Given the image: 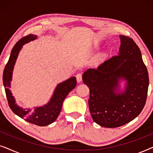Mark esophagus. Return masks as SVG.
Wrapping results in <instances>:
<instances>
[{"mask_svg":"<svg viewBox=\"0 0 153 153\" xmlns=\"http://www.w3.org/2000/svg\"><path fill=\"white\" fill-rule=\"evenodd\" d=\"M76 81L78 83H80L81 81H82V75H81V73H78V74H76Z\"/></svg>","mask_w":153,"mask_h":153,"instance_id":"1","label":"esophagus"}]
</instances>
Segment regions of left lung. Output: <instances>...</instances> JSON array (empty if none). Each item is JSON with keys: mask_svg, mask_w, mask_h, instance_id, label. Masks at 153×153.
<instances>
[{"mask_svg": "<svg viewBox=\"0 0 153 153\" xmlns=\"http://www.w3.org/2000/svg\"><path fill=\"white\" fill-rule=\"evenodd\" d=\"M120 46L115 56L96 69L83 74L90 89L89 110L100 126L114 128L128 123L143 110L149 78L139 48L130 37L120 35ZM125 80L123 89L120 83Z\"/></svg>", "mask_w": 153, "mask_h": 153, "instance_id": "obj_1", "label": "left lung"}]
</instances>
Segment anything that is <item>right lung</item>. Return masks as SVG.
Returning <instances> with one entry per match:
<instances>
[{
  "instance_id": "right-lung-1",
  "label": "right lung",
  "mask_w": 153,
  "mask_h": 153,
  "mask_svg": "<svg viewBox=\"0 0 153 153\" xmlns=\"http://www.w3.org/2000/svg\"><path fill=\"white\" fill-rule=\"evenodd\" d=\"M37 38V35L30 34L24 37L16 43L13 49H12L9 60L4 69L3 81L8 104L12 111L20 118L24 119L27 122L39 126H47L48 125L51 124L57 119L61 111L64 100L65 99L69 93L76 87V79L75 76H72L58 83L54 89L51 99L45 105L36 106L33 109L24 108L17 105L15 98L12 95V92L10 89V88L11 87L12 72L19 53L22 49L23 45L35 40Z\"/></svg>"
}]
</instances>
